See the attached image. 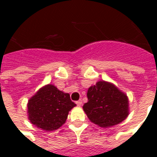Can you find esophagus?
Segmentation results:
<instances>
[{
    "mask_svg": "<svg viewBox=\"0 0 157 157\" xmlns=\"http://www.w3.org/2000/svg\"><path fill=\"white\" fill-rule=\"evenodd\" d=\"M76 105H77V106H79V107H80V106H81V105H82V101H81V100L76 101Z\"/></svg>",
    "mask_w": 157,
    "mask_h": 157,
    "instance_id": "1",
    "label": "esophagus"
}]
</instances>
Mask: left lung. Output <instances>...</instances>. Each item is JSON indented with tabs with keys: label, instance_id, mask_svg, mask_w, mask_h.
I'll return each instance as SVG.
<instances>
[{
	"label": "left lung",
	"instance_id": "left-lung-1",
	"mask_svg": "<svg viewBox=\"0 0 157 157\" xmlns=\"http://www.w3.org/2000/svg\"><path fill=\"white\" fill-rule=\"evenodd\" d=\"M84 112L91 122L103 128L114 126L129 116V98L111 82L98 81L87 92Z\"/></svg>",
	"mask_w": 157,
	"mask_h": 157
}]
</instances>
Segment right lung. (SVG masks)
Segmentation results:
<instances>
[{
  "instance_id": "right-lung-1",
  "label": "right lung",
  "mask_w": 157,
  "mask_h": 157,
  "mask_svg": "<svg viewBox=\"0 0 157 157\" xmlns=\"http://www.w3.org/2000/svg\"><path fill=\"white\" fill-rule=\"evenodd\" d=\"M76 106L68 93H64L52 84H48L29 98L28 120L42 130H56L66 122L68 112Z\"/></svg>"
}]
</instances>
